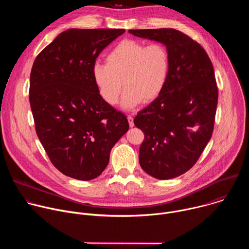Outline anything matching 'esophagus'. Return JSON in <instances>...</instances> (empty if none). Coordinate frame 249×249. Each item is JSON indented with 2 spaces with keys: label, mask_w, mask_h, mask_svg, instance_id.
Here are the masks:
<instances>
[{
  "label": "esophagus",
  "mask_w": 249,
  "mask_h": 249,
  "mask_svg": "<svg viewBox=\"0 0 249 249\" xmlns=\"http://www.w3.org/2000/svg\"><path fill=\"white\" fill-rule=\"evenodd\" d=\"M127 119H128V122H129V126H130V127H133V126H134V119H133V117L129 115V116L127 117Z\"/></svg>",
  "instance_id": "esophagus-1"
}]
</instances>
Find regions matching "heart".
<instances>
[{
    "instance_id": "1",
    "label": "heart",
    "mask_w": 249,
    "mask_h": 249,
    "mask_svg": "<svg viewBox=\"0 0 249 249\" xmlns=\"http://www.w3.org/2000/svg\"><path fill=\"white\" fill-rule=\"evenodd\" d=\"M169 67V54L162 44L125 39L106 54L105 64L93 65L91 76L100 97L109 105L117 104L123 83L122 106L130 109L142 101L150 103L158 98Z\"/></svg>"
}]
</instances>
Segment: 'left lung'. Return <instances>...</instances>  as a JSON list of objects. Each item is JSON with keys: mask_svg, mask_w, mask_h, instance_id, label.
I'll return each mask as SVG.
<instances>
[{"mask_svg": "<svg viewBox=\"0 0 249 249\" xmlns=\"http://www.w3.org/2000/svg\"><path fill=\"white\" fill-rule=\"evenodd\" d=\"M135 36L162 43L170 67L165 87L134 119L145 133L141 167L155 178H174L198 160L214 130L218 88L214 68L202 46L172 28L130 29Z\"/></svg>", "mask_w": 249, "mask_h": 249, "instance_id": "8db88e82", "label": "left lung"}]
</instances>
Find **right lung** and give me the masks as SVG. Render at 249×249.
<instances>
[{
    "instance_id": "add662e5",
    "label": "right lung",
    "mask_w": 249,
    "mask_h": 249,
    "mask_svg": "<svg viewBox=\"0 0 249 249\" xmlns=\"http://www.w3.org/2000/svg\"><path fill=\"white\" fill-rule=\"evenodd\" d=\"M124 32L71 28L34 60L29 102L35 130L53 165L72 178L99 176L129 129L126 116L100 97L91 76L99 53Z\"/></svg>"
}]
</instances>
